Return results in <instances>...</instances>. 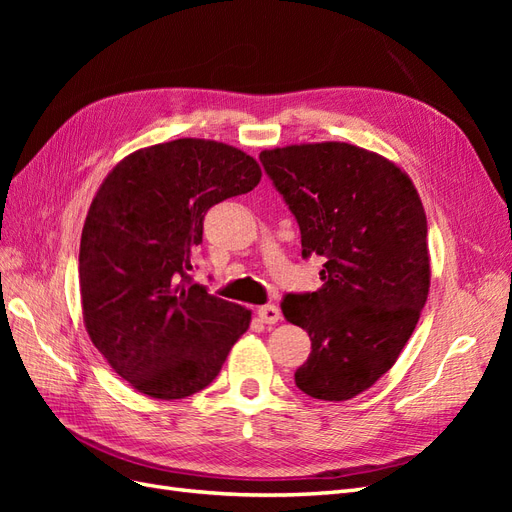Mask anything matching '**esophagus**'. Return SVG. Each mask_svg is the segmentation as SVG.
Segmentation results:
<instances>
[{
    "instance_id": "esophagus-1",
    "label": "esophagus",
    "mask_w": 512,
    "mask_h": 512,
    "mask_svg": "<svg viewBox=\"0 0 512 512\" xmlns=\"http://www.w3.org/2000/svg\"><path fill=\"white\" fill-rule=\"evenodd\" d=\"M258 318H260V322H265V324H275L277 320L282 318L280 307H275V305H262V307H258Z\"/></svg>"
}]
</instances>
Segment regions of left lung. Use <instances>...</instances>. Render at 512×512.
I'll return each instance as SVG.
<instances>
[{"label":"left lung","mask_w":512,"mask_h":512,"mask_svg":"<svg viewBox=\"0 0 512 512\" xmlns=\"http://www.w3.org/2000/svg\"><path fill=\"white\" fill-rule=\"evenodd\" d=\"M260 162L299 222L303 258H324L322 286L282 301L312 339L294 382L314 399H352L395 365L425 307L421 196L395 162L350 143L265 149Z\"/></svg>","instance_id":"1"}]
</instances>
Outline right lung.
<instances>
[{
  "label": "right lung",
  "instance_id": "1",
  "mask_svg": "<svg viewBox=\"0 0 512 512\" xmlns=\"http://www.w3.org/2000/svg\"><path fill=\"white\" fill-rule=\"evenodd\" d=\"M258 162L205 138L138 149L87 211L79 284L91 342L132 389L183 399L209 386L252 312L190 282L205 213L254 190Z\"/></svg>",
  "mask_w": 512,
  "mask_h": 512
}]
</instances>
